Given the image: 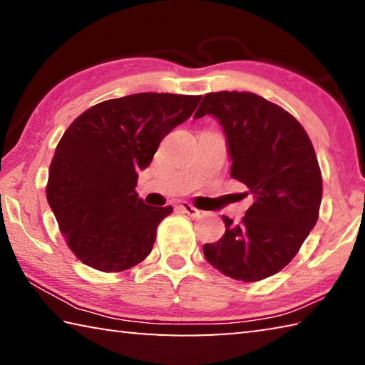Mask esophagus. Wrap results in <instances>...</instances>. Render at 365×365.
Segmentation results:
<instances>
[{
  "mask_svg": "<svg viewBox=\"0 0 365 365\" xmlns=\"http://www.w3.org/2000/svg\"><path fill=\"white\" fill-rule=\"evenodd\" d=\"M178 209H180V211H183L185 214H188L190 217H200V215H201L200 209H196L195 206H191L190 202H187V201L180 202V206H178Z\"/></svg>",
  "mask_w": 365,
  "mask_h": 365,
  "instance_id": "obj_1",
  "label": "esophagus"
}]
</instances>
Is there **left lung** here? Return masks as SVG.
<instances>
[{
	"mask_svg": "<svg viewBox=\"0 0 365 365\" xmlns=\"http://www.w3.org/2000/svg\"><path fill=\"white\" fill-rule=\"evenodd\" d=\"M206 114L224 127L230 177L245 183L255 201L242 224L222 217L224 237L202 246L205 257L230 279L264 280L292 262L319 219L322 174L316 151L288 110L250 91L205 95L195 119Z\"/></svg>",
	"mask_w": 365,
	"mask_h": 365,
	"instance_id": "8db88e82",
	"label": "left lung"
}]
</instances>
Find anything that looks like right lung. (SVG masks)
I'll return each mask as SVG.
<instances>
[{"instance_id": "add662e5", "label": "right lung", "mask_w": 365, "mask_h": 365, "mask_svg": "<svg viewBox=\"0 0 365 365\" xmlns=\"http://www.w3.org/2000/svg\"><path fill=\"white\" fill-rule=\"evenodd\" d=\"M201 96L137 93L98 103L64 132L49 165L46 200L69 250L101 272L132 269L150 255L172 206L135 191L159 143Z\"/></svg>"}]
</instances>
